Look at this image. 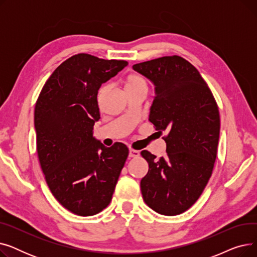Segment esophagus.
I'll use <instances>...</instances> for the list:
<instances>
[{"instance_id": "obj_1", "label": "esophagus", "mask_w": 257, "mask_h": 257, "mask_svg": "<svg viewBox=\"0 0 257 257\" xmlns=\"http://www.w3.org/2000/svg\"><path fill=\"white\" fill-rule=\"evenodd\" d=\"M140 155H141V153L138 150H134V149L129 150V157H139Z\"/></svg>"}]
</instances>
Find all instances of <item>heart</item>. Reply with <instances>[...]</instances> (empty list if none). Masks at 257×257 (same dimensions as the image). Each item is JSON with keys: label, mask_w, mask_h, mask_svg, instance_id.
I'll return each instance as SVG.
<instances>
[{"label": "heart", "mask_w": 257, "mask_h": 257, "mask_svg": "<svg viewBox=\"0 0 257 257\" xmlns=\"http://www.w3.org/2000/svg\"><path fill=\"white\" fill-rule=\"evenodd\" d=\"M142 85H147L146 80L144 78H142L139 75L136 74H131L128 76L127 80H126V89L128 88H133V87H138V86H142ZM105 86H101L99 91H98V98L100 99L101 96L104 92Z\"/></svg>", "instance_id": "b5f03b06"}]
</instances>
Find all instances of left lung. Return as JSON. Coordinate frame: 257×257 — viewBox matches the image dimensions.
Segmentation results:
<instances>
[{"label": "left lung", "mask_w": 257, "mask_h": 257, "mask_svg": "<svg viewBox=\"0 0 257 257\" xmlns=\"http://www.w3.org/2000/svg\"><path fill=\"white\" fill-rule=\"evenodd\" d=\"M133 70L150 79L155 98L149 120L163 134L167 155L141 152L149 171L141 180L146 204L176 215L199 199L211 176L220 136L218 104L196 67L173 55L137 63Z\"/></svg>", "instance_id": "left-lung-1"}]
</instances>
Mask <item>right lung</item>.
I'll use <instances>...</instances> for the list:
<instances>
[{
  "mask_svg": "<svg viewBox=\"0 0 257 257\" xmlns=\"http://www.w3.org/2000/svg\"><path fill=\"white\" fill-rule=\"evenodd\" d=\"M128 64L80 53L63 61L40 91L34 109L40 167L53 196L71 212L87 217L109 205L129 150L92 137L100 118L98 90Z\"/></svg>",
  "mask_w": 257,
  "mask_h": 257,
  "instance_id": "right-lung-1",
  "label": "right lung"
}]
</instances>
